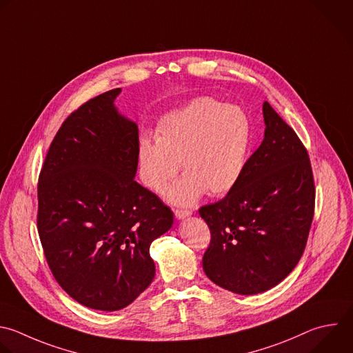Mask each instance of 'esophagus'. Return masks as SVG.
Instances as JSON below:
<instances>
[{
	"mask_svg": "<svg viewBox=\"0 0 353 353\" xmlns=\"http://www.w3.org/2000/svg\"><path fill=\"white\" fill-rule=\"evenodd\" d=\"M174 216H176V219L183 220V219L191 216V212H190V210H185V209H176V210H174Z\"/></svg>",
	"mask_w": 353,
	"mask_h": 353,
	"instance_id": "obj_1",
	"label": "esophagus"
}]
</instances>
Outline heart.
I'll return each instance as SVG.
<instances>
[{"label": "heart", "instance_id": "obj_1", "mask_svg": "<svg viewBox=\"0 0 353 353\" xmlns=\"http://www.w3.org/2000/svg\"><path fill=\"white\" fill-rule=\"evenodd\" d=\"M152 141L139 145L140 179L154 192H163L179 172L185 174L169 192L179 205L194 203L205 191L224 195L245 170L251 125L244 110L212 98H196L162 117Z\"/></svg>", "mask_w": 353, "mask_h": 353}]
</instances>
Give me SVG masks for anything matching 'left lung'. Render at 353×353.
<instances>
[{
	"mask_svg": "<svg viewBox=\"0 0 353 353\" xmlns=\"http://www.w3.org/2000/svg\"><path fill=\"white\" fill-rule=\"evenodd\" d=\"M265 139L239 184L199 209L210 230L206 276L234 294L254 295L281 283L299 262L314 213L307 151L268 101Z\"/></svg>",
	"mask_w": 353,
	"mask_h": 353,
	"instance_id": "obj_1",
	"label": "left lung"
}]
</instances>
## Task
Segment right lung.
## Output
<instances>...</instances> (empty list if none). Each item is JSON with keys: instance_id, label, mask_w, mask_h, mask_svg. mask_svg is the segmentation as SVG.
Masks as SVG:
<instances>
[{"instance_id": "obj_1", "label": "right lung", "mask_w": 353, "mask_h": 353, "mask_svg": "<svg viewBox=\"0 0 353 353\" xmlns=\"http://www.w3.org/2000/svg\"><path fill=\"white\" fill-rule=\"evenodd\" d=\"M121 88L70 113L39 177L37 228L58 284L79 303L113 312L155 277L150 247L173 212L134 177L139 128L117 112Z\"/></svg>"}]
</instances>
